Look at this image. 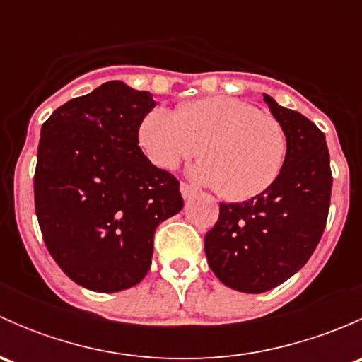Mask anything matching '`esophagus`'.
<instances>
[{"mask_svg": "<svg viewBox=\"0 0 362 362\" xmlns=\"http://www.w3.org/2000/svg\"><path fill=\"white\" fill-rule=\"evenodd\" d=\"M180 192H182V198L184 199H191L198 194V191H196V189L189 184H180Z\"/></svg>", "mask_w": 362, "mask_h": 362, "instance_id": "obj_1", "label": "esophagus"}]
</instances>
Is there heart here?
<instances>
[{"label":"heart","instance_id":"b5f03b06","mask_svg":"<svg viewBox=\"0 0 362 362\" xmlns=\"http://www.w3.org/2000/svg\"><path fill=\"white\" fill-rule=\"evenodd\" d=\"M138 144L160 170L199 154L192 178L231 202L268 191L287 156L286 129L275 117L221 96L187 101L177 112L152 108L138 127Z\"/></svg>","mask_w":362,"mask_h":362}]
</instances>
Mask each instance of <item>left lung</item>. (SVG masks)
<instances>
[{"label": "left lung", "mask_w": 362, "mask_h": 362, "mask_svg": "<svg viewBox=\"0 0 362 362\" xmlns=\"http://www.w3.org/2000/svg\"><path fill=\"white\" fill-rule=\"evenodd\" d=\"M287 134V156L272 187L249 202L221 203L204 236L208 264L224 286L259 294L298 273L326 228L333 177L326 136L299 112L262 94Z\"/></svg>", "instance_id": "8db88e82"}]
</instances>
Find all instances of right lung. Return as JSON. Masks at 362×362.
Returning <instances> with one entry per match:
<instances>
[{"label":"right lung","mask_w":362,"mask_h":362,"mask_svg":"<svg viewBox=\"0 0 362 362\" xmlns=\"http://www.w3.org/2000/svg\"><path fill=\"white\" fill-rule=\"evenodd\" d=\"M148 90L120 80L73 98L42 126L35 210L59 268L94 293H119L151 269L154 233L182 210L180 184L138 147Z\"/></svg>","instance_id":"add662e5"}]
</instances>
